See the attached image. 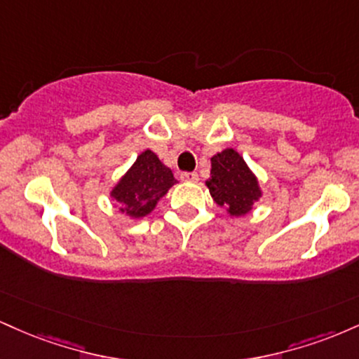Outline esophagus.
I'll list each match as a JSON object with an SVG mask.
<instances>
[{"label":"esophagus","mask_w":359,"mask_h":359,"mask_svg":"<svg viewBox=\"0 0 359 359\" xmlns=\"http://www.w3.org/2000/svg\"><path fill=\"white\" fill-rule=\"evenodd\" d=\"M180 179H182L184 182H197V180H199V175H197L196 172H184V174H180Z\"/></svg>","instance_id":"esophagus-1"}]
</instances>
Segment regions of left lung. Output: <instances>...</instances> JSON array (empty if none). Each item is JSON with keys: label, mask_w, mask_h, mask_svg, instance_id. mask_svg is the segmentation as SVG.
Returning <instances> with one entry per match:
<instances>
[{"label": "left lung", "mask_w": 359, "mask_h": 359, "mask_svg": "<svg viewBox=\"0 0 359 359\" xmlns=\"http://www.w3.org/2000/svg\"><path fill=\"white\" fill-rule=\"evenodd\" d=\"M205 185L214 203L231 217L246 216L263 196L258 177L234 148L211 156V177Z\"/></svg>", "instance_id": "obj_1"}]
</instances>
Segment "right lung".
Returning <instances> with one entry per match:
<instances>
[{"label":"right lung","mask_w":359,"mask_h":359,"mask_svg":"<svg viewBox=\"0 0 359 359\" xmlns=\"http://www.w3.org/2000/svg\"><path fill=\"white\" fill-rule=\"evenodd\" d=\"M177 179L172 170L151 150L142 151L125 175L111 189L118 211L131 219L150 214Z\"/></svg>","instance_id":"right-lung-1"}]
</instances>
